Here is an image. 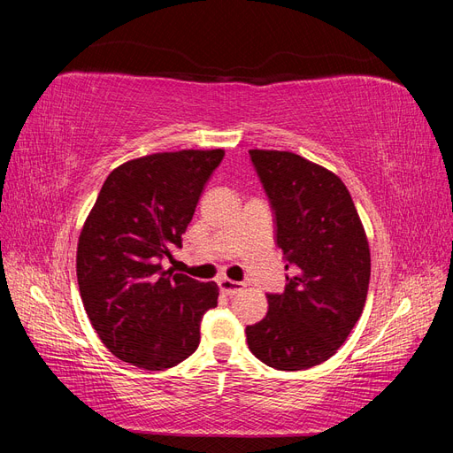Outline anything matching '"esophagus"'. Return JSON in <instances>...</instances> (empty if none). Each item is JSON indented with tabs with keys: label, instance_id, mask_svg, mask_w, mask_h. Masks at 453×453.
I'll return each mask as SVG.
<instances>
[{
	"label": "esophagus",
	"instance_id": "1",
	"mask_svg": "<svg viewBox=\"0 0 453 453\" xmlns=\"http://www.w3.org/2000/svg\"><path fill=\"white\" fill-rule=\"evenodd\" d=\"M219 289H221V293H225L228 296H234L243 289V283L223 278V280H219Z\"/></svg>",
	"mask_w": 453,
	"mask_h": 453
}]
</instances>
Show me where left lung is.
Returning a JSON list of instances; mask_svg holds the SVG:
<instances>
[{
	"label": "left lung",
	"mask_w": 453,
	"mask_h": 453,
	"mask_svg": "<svg viewBox=\"0 0 453 453\" xmlns=\"http://www.w3.org/2000/svg\"><path fill=\"white\" fill-rule=\"evenodd\" d=\"M276 217L285 291L266 295L268 313L245 328L251 353L278 370L321 365L359 321L370 250L355 203L338 175L289 150L251 149Z\"/></svg>",
	"instance_id": "left-lung-1"
}]
</instances>
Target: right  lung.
<instances>
[{
	"mask_svg": "<svg viewBox=\"0 0 453 453\" xmlns=\"http://www.w3.org/2000/svg\"><path fill=\"white\" fill-rule=\"evenodd\" d=\"M223 149L155 153L120 164L96 198L77 243V281L88 319L120 361L172 368L200 344L202 315L217 306V283L162 268Z\"/></svg>",
	"mask_w": 453,
	"mask_h": 453,
	"instance_id": "right-lung-1",
	"label": "right lung"
}]
</instances>
